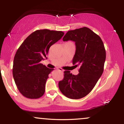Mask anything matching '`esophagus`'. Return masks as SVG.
<instances>
[{
    "label": "esophagus",
    "instance_id": "esophagus-1",
    "mask_svg": "<svg viewBox=\"0 0 124 124\" xmlns=\"http://www.w3.org/2000/svg\"><path fill=\"white\" fill-rule=\"evenodd\" d=\"M57 70H60V71H61V72H63V69L62 68H57Z\"/></svg>",
    "mask_w": 124,
    "mask_h": 124
}]
</instances>
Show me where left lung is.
I'll return each instance as SVG.
<instances>
[{
    "label": "left lung",
    "mask_w": 124,
    "mask_h": 124,
    "mask_svg": "<svg viewBox=\"0 0 124 124\" xmlns=\"http://www.w3.org/2000/svg\"><path fill=\"white\" fill-rule=\"evenodd\" d=\"M62 40L75 42L72 62L79 67V73L74 75L70 71H64V78L59 82V89L67 98L81 99L91 92L103 73L106 60L104 44L99 35L86 27L68 31Z\"/></svg>",
    "instance_id": "left-lung-1"
}]
</instances>
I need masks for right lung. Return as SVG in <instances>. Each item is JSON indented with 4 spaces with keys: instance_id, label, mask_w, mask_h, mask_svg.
<instances>
[{
    "instance_id": "right-lung-1",
    "label": "right lung",
    "mask_w": 124,
    "mask_h": 124,
    "mask_svg": "<svg viewBox=\"0 0 124 124\" xmlns=\"http://www.w3.org/2000/svg\"><path fill=\"white\" fill-rule=\"evenodd\" d=\"M64 33L48 29L38 30L29 35L15 54L13 76L20 93L29 99L43 96L48 74L54 69L40 63L47 59L50 47L60 40Z\"/></svg>"
}]
</instances>
